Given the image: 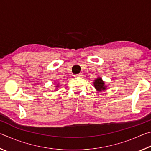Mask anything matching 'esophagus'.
I'll use <instances>...</instances> for the list:
<instances>
[{"label": "esophagus", "mask_w": 151, "mask_h": 151, "mask_svg": "<svg viewBox=\"0 0 151 151\" xmlns=\"http://www.w3.org/2000/svg\"><path fill=\"white\" fill-rule=\"evenodd\" d=\"M83 75L82 73H79V74H77V75H75V77H77V78H81L83 77Z\"/></svg>", "instance_id": "obj_1"}]
</instances>
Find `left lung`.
<instances>
[{"label": "left lung", "instance_id": "left-lung-1", "mask_svg": "<svg viewBox=\"0 0 151 151\" xmlns=\"http://www.w3.org/2000/svg\"><path fill=\"white\" fill-rule=\"evenodd\" d=\"M94 85L97 90L99 91L105 90V86H104V83L101 78H97L94 82Z\"/></svg>", "mask_w": 151, "mask_h": 151}]
</instances>
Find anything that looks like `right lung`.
Segmentation results:
<instances>
[{
	"label": "right lung",
	"mask_w": 151,
	"mask_h": 151,
	"mask_svg": "<svg viewBox=\"0 0 151 151\" xmlns=\"http://www.w3.org/2000/svg\"><path fill=\"white\" fill-rule=\"evenodd\" d=\"M57 86H56V87H57Z\"/></svg>",
	"instance_id": "right-lung-1"
}]
</instances>
